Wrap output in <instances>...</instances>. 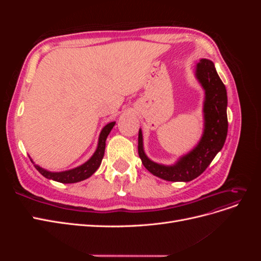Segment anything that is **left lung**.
I'll use <instances>...</instances> for the list:
<instances>
[{
  "label": "left lung",
  "instance_id": "1",
  "mask_svg": "<svg viewBox=\"0 0 261 261\" xmlns=\"http://www.w3.org/2000/svg\"><path fill=\"white\" fill-rule=\"evenodd\" d=\"M196 76L206 91L203 105L204 130L199 144L181 156L174 165H162L149 160L144 152L143 134L138 133V154L144 167L153 175L171 181H189L198 177L222 149L227 135V96L215 64L202 59L197 64Z\"/></svg>",
  "mask_w": 261,
  "mask_h": 261
}]
</instances>
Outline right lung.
Instances as JSON below:
<instances>
[{
	"instance_id": "add662e5",
	"label": "right lung",
	"mask_w": 261,
	"mask_h": 261,
	"mask_svg": "<svg viewBox=\"0 0 261 261\" xmlns=\"http://www.w3.org/2000/svg\"><path fill=\"white\" fill-rule=\"evenodd\" d=\"M114 124H115V122H111L105 126L103 129H102V132L100 134L99 144H98V148L96 150V152L93 153V155L88 161L84 163L83 165H81V167L75 168L73 170L64 171V172H49L40 167H38V165H35V168L39 172H40L44 177L57 180V181H60V183H64V184L77 183V181H81V180L88 178L100 167L101 161H102V159H103V155H105L106 140H107V137L110 134V132H111V129L113 128Z\"/></svg>"
}]
</instances>
